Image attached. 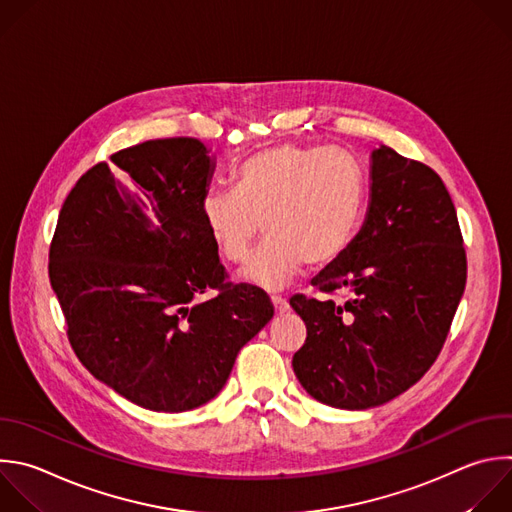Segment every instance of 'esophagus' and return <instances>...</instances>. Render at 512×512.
<instances>
[{"mask_svg":"<svg viewBox=\"0 0 512 512\" xmlns=\"http://www.w3.org/2000/svg\"><path fill=\"white\" fill-rule=\"evenodd\" d=\"M271 303H273V307H275V311H277V313H285V311L289 309L287 299H285V297H281V295H273V297H271Z\"/></svg>","mask_w":512,"mask_h":512,"instance_id":"1","label":"esophagus"}]
</instances>
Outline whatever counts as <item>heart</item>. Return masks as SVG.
Returning <instances> with one entry per match:
<instances>
[{
  "instance_id": "obj_1",
  "label": "heart",
  "mask_w": 512,
  "mask_h": 512,
  "mask_svg": "<svg viewBox=\"0 0 512 512\" xmlns=\"http://www.w3.org/2000/svg\"><path fill=\"white\" fill-rule=\"evenodd\" d=\"M233 189L209 191L201 217L229 263L247 261L263 233L267 243L243 277L265 289L287 285L301 265H327L350 245L366 203L360 166L348 154L279 144L249 156Z\"/></svg>"
}]
</instances>
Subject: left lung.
I'll list each match as a JSON object with an SVG mask.
<instances>
[{"label":"left lung","mask_w":512,"mask_h":512,"mask_svg":"<svg viewBox=\"0 0 512 512\" xmlns=\"http://www.w3.org/2000/svg\"><path fill=\"white\" fill-rule=\"evenodd\" d=\"M370 175L362 231L311 281L329 299H289L307 327L293 372L309 396L344 410L386 404L430 370L466 285L442 179L384 144L372 152Z\"/></svg>","instance_id":"1"}]
</instances>
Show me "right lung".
Returning <instances> with one entry per match:
<instances>
[{
  "label": "right lung",
  "mask_w": 512,
  "mask_h": 512,
  "mask_svg": "<svg viewBox=\"0 0 512 512\" xmlns=\"http://www.w3.org/2000/svg\"><path fill=\"white\" fill-rule=\"evenodd\" d=\"M213 160L189 136L146 140L98 162L66 197L50 283L82 366L154 412L215 398L241 348L273 317L269 295L233 283L201 217ZM157 227L141 213L137 193ZM217 290L211 300L203 292Z\"/></svg>",
  "instance_id": "right-lung-1"
}]
</instances>
